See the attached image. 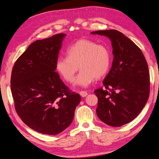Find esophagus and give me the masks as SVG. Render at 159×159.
<instances>
[{
	"instance_id": "obj_1",
	"label": "esophagus",
	"mask_w": 159,
	"mask_h": 159,
	"mask_svg": "<svg viewBox=\"0 0 159 159\" xmlns=\"http://www.w3.org/2000/svg\"><path fill=\"white\" fill-rule=\"evenodd\" d=\"M80 95L82 98H85V97H86V96L88 95V93L86 92L85 91H81L80 92Z\"/></svg>"
}]
</instances>
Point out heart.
Masks as SVG:
<instances>
[{"label":"heart","mask_w":159,"mask_h":159,"mask_svg":"<svg viewBox=\"0 0 159 159\" xmlns=\"http://www.w3.org/2000/svg\"><path fill=\"white\" fill-rule=\"evenodd\" d=\"M66 56L57 59L56 69L66 81L71 83L79 66L81 70L74 85L80 87H88L95 78L104 76L111 64V56L107 48L87 39L80 40L69 47Z\"/></svg>","instance_id":"1"}]
</instances>
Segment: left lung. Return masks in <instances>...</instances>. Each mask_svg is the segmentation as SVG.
<instances>
[{"mask_svg":"<svg viewBox=\"0 0 159 159\" xmlns=\"http://www.w3.org/2000/svg\"><path fill=\"white\" fill-rule=\"evenodd\" d=\"M107 37L111 42L113 60L103 81L105 89L94 91L101 121L111 127L132 121L145 107L149 96L150 78L145 57L140 48L116 30L91 32Z\"/></svg>","mask_w":159,"mask_h":159,"instance_id":"1","label":"left lung"}]
</instances>
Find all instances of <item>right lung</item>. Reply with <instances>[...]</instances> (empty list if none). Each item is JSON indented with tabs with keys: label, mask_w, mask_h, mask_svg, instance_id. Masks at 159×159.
<instances>
[{
	"label": "right lung",
	"mask_w": 159,
	"mask_h": 159,
	"mask_svg": "<svg viewBox=\"0 0 159 159\" xmlns=\"http://www.w3.org/2000/svg\"><path fill=\"white\" fill-rule=\"evenodd\" d=\"M65 34L36 40L18 57L12 71L11 88L15 109L27 126L54 135L68 127L81 102L56 71Z\"/></svg>",
	"instance_id": "add662e5"
}]
</instances>
